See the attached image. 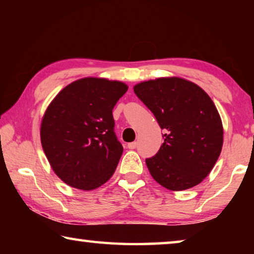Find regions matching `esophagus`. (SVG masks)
Listing matches in <instances>:
<instances>
[{
  "mask_svg": "<svg viewBox=\"0 0 254 254\" xmlns=\"http://www.w3.org/2000/svg\"><path fill=\"white\" fill-rule=\"evenodd\" d=\"M137 147V142H130V143H127V148L128 149H135Z\"/></svg>",
  "mask_w": 254,
  "mask_h": 254,
  "instance_id": "esophagus-1",
  "label": "esophagus"
}]
</instances>
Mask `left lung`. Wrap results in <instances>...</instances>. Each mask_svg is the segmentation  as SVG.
<instances>
[{
  "label": "left lung",
  "instance_id": "obj_1",
  "mask_svg": "<svg viewBox=\"0 0 254 254\" xmlns=\"http://www.w3.org/2000/svg\"><path fill=\"white\" fill-rule=\"evenodd\" d=\"M133 89L166 131L158 153L145 159L152 178L174 191L203 182L223 147L222 120L212 98L180 77L141 81Z\"/></svg>",
  "mask_w": 254,
  "mask_h": 254
}]
</instances>
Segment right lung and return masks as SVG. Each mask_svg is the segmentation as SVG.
Here are the masks:
<instances>
[{
    "label": "right lung",
    "instance_id": "1",
    "mask_svg": "<svg viewBox=\"0 0 254 254\" xmlns=\"http://www.w3.org/2000/svg\"><path fill=\"white\" fill-rule=\"evenodd\" d=\"M127 88L119 80L85 77L64 87L47 107L41 145L68 186L93 190L113 176L123 147L115 136L112 110Z\"/></svg>",
    "mask_w": 254,
    "mask_h": 254
}]
</instances>
